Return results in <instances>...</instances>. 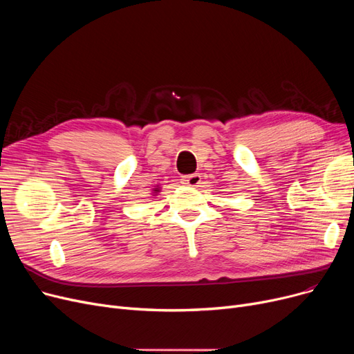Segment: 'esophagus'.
<instances>
[{
	"label": "esophagus",
	"instance_id": "esophagus-1",
	"mask_svg": "<svg viewBox=\"0 0 354 354\" xmlns=\"http://www.w3.org/2000/svg\"><path fill=\"white\" fill-rule=\"evenodd\" d=\"M201 179H202V178H201L199 174L187 175V176H182V183H183V185H188V187H198Z\"/></svg>",
	"mask_w": 354,
	"mask_h": 354
}]
</instances>
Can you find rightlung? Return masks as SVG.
Listing matches in <instances>:
<instances>
[{"instance_id":"right-lung-1","label":"right lung","mask_w":354,"mask_h":354,"mask_svg":"<svg viewBox=\"0 0 354 354\" xmlns=\"http://www.w3.org/2000/svg\"><path fill=\"white\" fill-rule=\"evenodd\" d=\"M156 192H159V189H158V188H155V194H156Z\"/></svg>"}]
</instances>
